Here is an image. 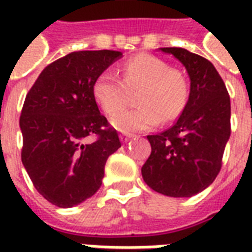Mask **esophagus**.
Returning <instances> with one entry per match:
<instances>
[{
  "instance_id": "34e87169",
  "label": "esophagus",
  "mask_w": 252,
  "mask_h": 252,
  "mask_svg": "<svg viewBox=\"0 0 252 252\" xmlns=\"http://www.w3.org/2000/svg\"><path fill=\"white\" fill-rule=\"evenodd\" d=\"M132 136H133L132 133H121V135H120V140L123 143H126V142H128V140H129V139H131Z\"/></svg>"
}]
</instances>
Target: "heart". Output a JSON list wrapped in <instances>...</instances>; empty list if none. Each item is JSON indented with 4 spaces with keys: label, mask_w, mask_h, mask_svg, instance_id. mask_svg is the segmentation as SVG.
Masks as SVG:
<instances>
[{
    "label": "heart",
    "mask_w": 252,
    "mask_h": 252,
    "mask_svg": "<svg viewBox=\"0 0 252 252\" xmlns=\"http://www.w3.org/2000/svg\"><path fill=\"white\" fill-rule=\"evenodd\" d=\"M129 91L138 92L137 102L141 106L116 116L112 124L123 132L148 131L160 120H175L184 112L190 83L184 72L171 68L163 59L137 55L123 64L121 78L106 70L93 85L94 99L108 116H115L124 109Z\"/></svg>",
    "instance_id": "heart-1"
}]
</instances>
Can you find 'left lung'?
<instances>
[{"instance_id":"left-lung-1","label":"left lung","mask_w":252,"mask_h":252,"mask_svg":"<svg viewBox=\"0 0 252 252\" xmlns=\"http://www.w3.org/2000/svg\"><path fill=\"white\" fill-rule=\"evenodd\" d=\"M174 55L190 78L185 109L174 126L148 135L151 155L142 167L144 182L169 197H191L216 180L231 135V101L225 83L208 59L180 47Z\"/></svg>"}]
</instances>
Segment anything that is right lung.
Segmentation results:
<instances>
[{"label":"right lung","mask_w":252,"mask_h":252,"mask_svg":"<svg viewBox=\"0 0 252 252\" xmlns=\"http://www.w3.org/2000/svg\"><path fill=\"white\" fill-rule=\"evenodd\" d=\"M121 55L70 52L48 64L25 97L21 160L35 189L54 205L71 208L92 197L102 184L106 159L121 147L93 97L94 81ZM88 136L96 140L88 143Z\"/></svg>","instance_id":"add662e5"}]
</instances>
